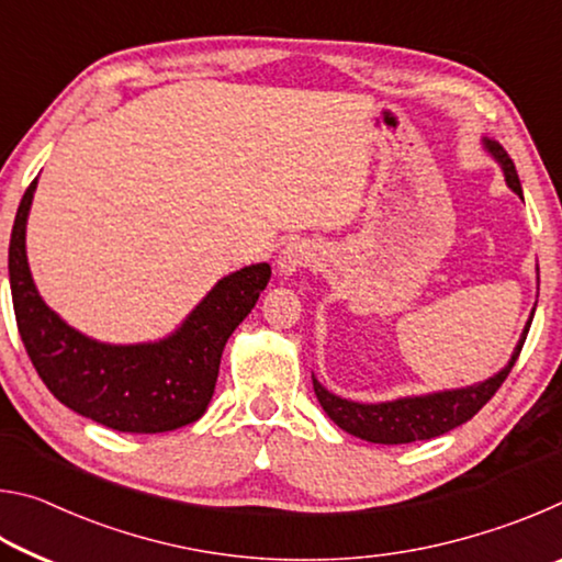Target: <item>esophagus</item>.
Segmentation results:
<instances>
[{"label": "esophagus", "mask_w": 562, "mask_h": 562, "mask_svg": "<svg viewBox=\"0 0 562 562\" xmlns=\"http://www.w3.org/2000/svg\"><path fill=\"white\" fill-rule=\"evenodd\" d=\"M312 258H315V252H312L310 245L304 243H290L284 245V250L278 255V272L280 278H292L294 272L304 265H310Z\"/></svg>", "instance_id": "34e87169"}]
</instances>
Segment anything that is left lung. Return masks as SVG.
I'll return each mask as SVG.
<instances>
[{"label":"left lung","instance_id":"1","mask_svg":"<svg viewBox=\"0 0 562 562\" xmlns=\"http://www.w3.org/2000/svg\"><path fill=\"white\" fill-rule=\"evenodd\" d=\"M481 144L486 148V154L501 166L503 176H506V186L518 198H522L516 166H513V160L508 158L506 150H503V146L491 138H481ZM538 282H540V274H538ZM532 315H536V307H532L526 327L520 331V339L516 349H513L508 364L493 376L483 379V382H475L471 386H459V389H443V392L398 396V398H392V402L361 404V402H351V398H341L337 394H331L329 389L322 386L315 379V374H312L317 402L341 431L357 436V439H364L372 443H386V446L434 439V436H441L446 431L456 429V426L469 422V418L479 414L483 404L498 392V386L506 382L508 372L520 355L522 341L528 337Z\"/></svg>","mask_w":562,"mask_h":562}]
</instances>
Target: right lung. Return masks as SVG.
Wrapping results in <instances>:
<instances>
[{
	"label": "right lung",
	"mask_w": 562,
	"mask_h": 562,
	"mask_svg": "<svg viewBox=\"0 0 562 562\" xmlns=\"http://www.w3.org/2000/svg\"><path fill=\"white\" fill-rule=\"evenodd\" d=\"M36 180L26 188L9 240V288L16 327L36 374L71 412L126 434H164L193 424L211 404L225 341L270 282V265L235 270L156 341L109 345L56 315L36 290L26 260Z\"/></svg>",
	"instance_id": "1"
}]
</instances>
